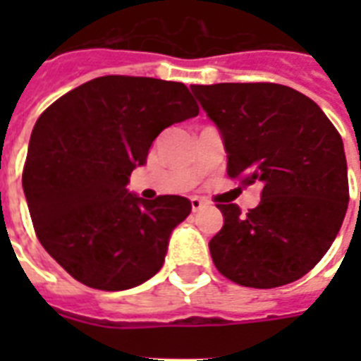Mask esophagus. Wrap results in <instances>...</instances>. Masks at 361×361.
<instances>
[{
	"label": "esophagus",
	"mask_w": 361,
	"mask_h": 361,
	"mask_svg": "<svg viewBox=\"0 0 361 361\" xmlns=\"http://www.w3.org/2000/svg\"><path fill=\"white\" fill-rule=\"evenodd\" d=\"M191 208H192V212H198V209L204 208V202L198 197H192L191 198Z\"/></svg>",
	"instance_id": "obj_1"
}]
</instances>
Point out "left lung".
Masks as SVG:
<instances>
[{"instance_id": "left-lung-1", "label": "left lung", "mask_w": 361, "mask_h": 361, "mask_svg": "<svg viewBox=\"0 0 361 361\" xmlns=\"http://www.w3.org/2000/svg\"><path fill=\"white\" fill-rule=\"evenodd\" d=\"M223 136L228 176L260 183V202L241 215L217 204L223 228L209 252L241 286L274 288L300 279L336 240L348 208L345 147L320 106L281 84L191 86Z\"/></svg>"}]
</instances>
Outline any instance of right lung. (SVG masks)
<instances>
[{
  "instance_id": "add662e5",
  "label": "right lung",
  "mask_w": 361,
  "mask_h": 361,
  "mask_svg": "<svg viewBox=\"0 0 361 361\" xmlns=\"http://www.w3.org/2000/svg\"><path fill=\"white\" fill-rule=\"evenodd\" d=\"M195 116L181 82L109 75L65 93L37 120L22 187L41 245L76 281L127 290L163 268L191 202L144 200L127 183L159 133Z\"/></svg>"
}]
</instances>
